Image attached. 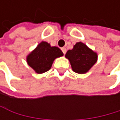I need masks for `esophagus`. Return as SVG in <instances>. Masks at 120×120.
Returning a JSON list of instances; mask_svg holds the SVG:
<instances>
[{"label": "esophagus", "mask_w": 120, "mask_h": 120, "mask_svg": "<svg viewBox=\"0 0 120 120\" xmlns=\"http://www.w3.org/2000/svg\"><path fill=\"white\" fill-rule=\"evenodd\" d=\"M61 50L63 51V52L64 55H65V54L66 53V52H67V49H66L65 47H62V48H61Z\"/></svg>", "instance_id": "34e87169"}]
</instances>
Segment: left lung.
Returning <instances> with one entry per match:
<instances>
[{
	"label": "left lung",
	"instance_id": "left-lung-1",
	"mask_svg": "<svg viewBox=\"0 0 120 120\" xmlns=\"http://www.w3.org/2000/svg\"><path fill=\"white\" fill-rule=\"evenodd\" d=\"M75 73L84 74L97 61V54L82 42H77L65 54Z\"/></svg>",
	"mask_w": 120,
	"mask_h": 120
}]
</instances>
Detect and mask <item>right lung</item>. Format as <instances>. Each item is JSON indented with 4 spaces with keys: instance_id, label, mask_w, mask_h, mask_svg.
<instances>
[{
    "instance_id": "obj_1",
    "label": "right lung",
    "mask_w": 120,
    "mask_h": 120,
    "mask_svg": "<svg viewBox=\"0 0 120 120\" xmlns=\"http://www.w3.org/2000/svg\"><path fill=\"white\" fill-rule=\"evenodd\" d=\"M63 55L57 47H51L47 42H40L26 57L28 65L39 74L48 71L57 57Z\"/></svg>"
}]
</instances>
